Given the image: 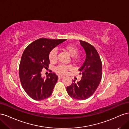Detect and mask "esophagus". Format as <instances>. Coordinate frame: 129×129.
Wrapping results in <instances>:
<instances>
[{
  "label": "esophagus",
  "mask_w": 129,
  "mask_h": 129,
  "mask_svg": "<svg viewBox=\"0 0 129 129\" xmlns=\"http://www.w3.org/2000/svg\"><path fill=\"white\" fill-rule=\"evenodd\" d=\"M58 79H62V78L63 77V76H62V75H58Z\"/></svg>",
  "instance_id": "1"
}]
</instances>
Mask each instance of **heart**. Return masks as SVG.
I'll use <instances>...</instances> for the list:
<instances>
[{
    "instance_id": "heart-1",
    "label": "heart",
    "mask_w": 129,
    "mask_h": 129,
    "mask_svg": "<svg viewBox=\"0 0 129 129\" xmlns=\"http://www.w3.org/2000/svg\"><path fill=\"white\" fill-rule=\"evenodd\" d=\"M63 49L72 56V61L75 64H80L83 60V55L79 54V49L76 46L72 44L66 45L63 47ZM57 58V51L55 49H52L49 54V59L50 62H55ZM71 69L70 66L60 64L55 68V71L60 74H65L68 70Z\"/></svg>"
}]
</instances>
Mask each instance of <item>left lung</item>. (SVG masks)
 <instances>
[{"label":"left lung","mask_w":129,"mask_h":129,"mask_svg":"<svg viewBox=\"0 0 129 129\" xmlns=\"http://www.w3.org/2000/svg\"><path fill=\"white\" fill-rule=\"evenodd\" d=\"M86 53L83 65L79 69L82 75L81 81L67 87L68 94L72 98L79 100H86L96 91L102 76V63L95 48L85 41L80 40Z\"/></svg>","instance_id":"left-lung-1"}]
</instances>
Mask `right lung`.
I'll return each instance as SVG.
<instances>
[{
  "mask_svg": "<svg viewBox=\"0 0 129 129\" xmlns=\"http://www.w3.org/2000/svg\"><path fill=\"white\" fill-rule=\"evenodd\" d=\"M66 40L40 38L25 48L21 58L19 74L22 87L30 98L41 101L52 94L58 76L50 73L45 80L41 77V72L48 67L49 52Z\"/></svg>",
  "mask_w": 129,
  "mask_h": 129,
  "instance_id": "1",
  "label": "right lung"
}]
</instances>
